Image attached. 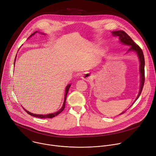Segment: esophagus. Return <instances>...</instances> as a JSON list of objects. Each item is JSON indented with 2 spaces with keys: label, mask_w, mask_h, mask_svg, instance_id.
Listing matches in <instances>:
<instances>
[{
  "label": "esophagus",
  "mask_w": 156,
  "mask_h": 156,
  "mask_svg": "<svg viewBox=\"0 0 156 156\" xmlns=\"http://www.w3.org/2000/svg\"><path fill=\"white\" fill-rule=\"evenodd\" d=\"M81 79H83L84 80H86V81H90L91 79V77L90 75V74H88V73H84L81 76Z\"/></svg>",
  "instance_id": "esophagus-1"
}]
</instances>
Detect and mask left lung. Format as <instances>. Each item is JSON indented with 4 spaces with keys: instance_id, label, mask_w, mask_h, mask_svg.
Segmentation results:
<instances>
[{
    "instance_id": "8db88e82",
    "label": "left lung",
    "mask_w": 156,
    "mask_h": 156,
    "mask_svg": "<svg viewBox=\"0 0 156 156\" xmlns=\"http://www.w3.org/2000/svg\"><path fill=\"white\" fill-rule=\"evenodd\" d=\"M113 36L118 37L119 40V42L121 43L122 45L130 46L129 49L127 50L128 51H134L136 53L139 60V73H140V88H139V92L138 93V95L137 98H136L135 101L133 102V103L131 105V106L134 104V103L139 98V96L140 95L141 92H142L143 87H144V66H145V61H144V56L143 52L141 50V48L136 45L132 38L127 35L125 32L123 30H118V31H112L111 32ZM130 106V107H131ZM129 107V108H130ZM125 111L121 112L120 115L123 114Z\"/></svg>"
}]
</instances>
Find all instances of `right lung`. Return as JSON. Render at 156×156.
<instances>
[{"mask_svg":"<svg viewBox=\"0 0 156 156\" xmlns=\"http://www.w3.org/2000/svg\"><path fill=\"white\" fill-rule=\"evenodd\" d=\"M37 32V31H36V32H35L34 33H33V34H32L29 38H28L27 39H29L30 37H31L32 36H33L34 35H35ZM40 34H43V35H45V34L42 33V32L40 33ZM16 57H17V56H16L15 61H14V64H15V63H16ZM70 87H71V84H68V85L66 87V88H65V98H64V102H63V106H62V108H61L59 111H56V112H53V113H51V114H48V115H37V114H34V113H32V112H29V111H27L25 108H23L24 110L28 113V114L31 115V116H34V117H37V118H54L55 116H57L58 115H59L60 113H61V112L63 111V109H64V108H65V102H66V95H67V94H68V90H69Z\"/></svg>","mask_w":156,"mask_h":156,"instance_id":"right-lung-1","label":"right lung"}]
</instances>
